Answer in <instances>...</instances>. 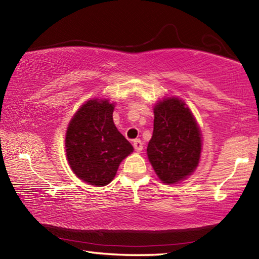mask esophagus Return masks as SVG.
<instances>
[{
	"instance_id": "esophagus-1",
	"label": "esophagus",
	"mask_w": 259,
	"mask_h": 259,
	"mask_svg": "<svg viewBox=\"0 0 259 259\" xmlns=\"http://www.w3.org/2000/svg\"><path fill=\"white\" fill-rule=\"evenodd\" d=\"M134 147H135V151L136 152H142V150H143V143H142V140L140 139H136V140H134Z\"/></svg>"
}]
</instances>
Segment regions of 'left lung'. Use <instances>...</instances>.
<instances>
[{
	"instance_id": "obj_1",
	"label": "left lung",
	"mask_w": 259,
	"mask_h": 259,
	"mask_svg": "<svg viewBox=\"0 0 259 259\" xmlns=\"http://www.w3.org/2000/svg\"><path fill=\"white\" fill-rule=\"evenodd\" d=\"M202 151L201 130L191 109L177 97L154 106V130L147 156L160 181L177 184L195 171Z\"/></svg>"
}]
</instances>
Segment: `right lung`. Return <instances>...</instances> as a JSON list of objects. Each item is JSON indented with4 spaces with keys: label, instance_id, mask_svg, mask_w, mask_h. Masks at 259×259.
I'll return each mask as SVG.
<instances>
[{
    "label": "right lung",
    "instance_id": "1",
    "mask_svg": "<svg viewBox=\"0 0 259 259\" xmlns=\"http://www.w3.org/2000/svg\"><path fill=\"white\" fill-rule=\"evenodd\" d=\"M114 103L94 98L69 121L65 150L75 176L90 185L105 186L115 177L122 160L134 152L113 122Z\"/></svg>",
    "mask_w": 259,
    "mask_h": 259
}]
</instances>
